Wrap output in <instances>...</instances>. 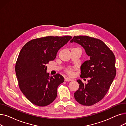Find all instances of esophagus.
Wrapping results in <instances>:
<instances>
[{
    "instance_id": "obj_1",
    "label": "esophagus",
    "mask_w": 126,
    "mask_h": 126,
    "mask_svg": "<svg viewBox=\"0 0 126 126\" xmlns=\"http://www.w3.org/2000/svg\"><path fill=\"white\" fill-rule=\"evenodd\" d=\"M73 81V80L71 79H70V78H65V82H70V81Z\"/></svg>"
}]
</instances>
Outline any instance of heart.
<instances>
[{
    "label": "heart",
    "mask_w": 126,
    "mask_h": 126,
    "mask_svg": "<svg viewBox=\"0 0 126 126\" xmlns=\"http://www.w3.org/2000/svg\"><path fill=\"white\" fill-rule=\"evenodd\" d=\"M76 69V67H69L65 69V72L68 75H72L73 74L74 71Z\"/></svg>",
    "instance_id": "obj_1"
}]
</instances>
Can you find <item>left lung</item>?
<instances>
[{"label": "left lung", "mask_w": 126, "mask_h": 126, "mask_svg": "<svg viewBox=\"0 0 126 126\" xmlns=\"http://www.w3.org/2000/svg\"><path fill=\"white\" fill-rule=\"evenodd\" d=\"M70 42L80 44L90 60L81 67V77L90 78L87 84L77 81L79 87L75 92L76 100L81 105L91 106L100 101L107 94L116 76L115 57L102 40L86 36H74Z\"/></svg>", "instance_id": "8db88e82"}]
</instances>
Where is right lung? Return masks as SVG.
Returning a JSON list of instances; mask_svg holds the SVG:
<instances>
[{"label": "right lung", "mask_w": 126, "mask_h": 126, "mask_svg": "<svg viewBox=\"0 0 126 126\" xmlns=\"http://www.w3.org/2000/svg\"><path fill=\"white\" fill-rule=\"evenodd\" d=\"M72 37L48 36L32 40L19 53L15 72L20 89L26 98L38 106L54 101L58 86L64 78L59 74L49 76L46 64L56 58L57 52Z\"/></svg>", "instance_id": "add662e5"}]
</instances>
